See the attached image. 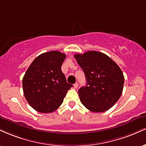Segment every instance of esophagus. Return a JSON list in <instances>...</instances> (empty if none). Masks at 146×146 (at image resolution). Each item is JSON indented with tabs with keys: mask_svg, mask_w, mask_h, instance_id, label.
<instances>
[{
	"mask_svg": "<svg viewBox=\"0 0 146 146\" xmlns=\"http://www.w3.org/2000/svg\"><path fill=\"white\" fill-rule=\"evenodd\" d=\"M73 86H74L75 88H78V83H75L74 85H73Z\"/></svg>",
	"mask_w": 146,
	"mask_h": 146,
	"instance_id": "obj_1",
	"label": "esophagus"
}]
</instances>
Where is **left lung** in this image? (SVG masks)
Wrapping results in <instances>:
<instances>
[{
	"mask_svg": "<svg viewBox=\"0 0 146 146\" xmlns=\"http://www.w3.org/2000/svg\"><path fill=\"white\" fill-rule=\"evenodd\" d=\"M74 57L87 82L78 90L82 103L92 112L108 110L122 93L124 78L120 68L108 56L96 51L77 54Z\"/></svg>",
	"mask_w": 146,
	"mask_h": 146,
	"instance_id": "1",
	"label": "left lung"
}]
</instances>
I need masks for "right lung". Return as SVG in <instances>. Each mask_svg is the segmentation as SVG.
Segmentation results:
<instances>
[{"mask_svg":"<svg viewBox=\"0 0 146 146\" xmlns=\"http://www.w3.org/2000/svg\"><path fill=\"white\" fill-rule=\"evenodd\" d=\"M66 54L58 51L41 54L35 58L22 80L26 101L41 113H52L62 103L67 91L73 87L66 82L61 70Z\"/></svg>","mask_w":146,"mask_h":146,"instance_id":"add662e5","label":"right lung"}]
</instances>
